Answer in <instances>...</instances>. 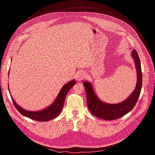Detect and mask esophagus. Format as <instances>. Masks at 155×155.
<instances>
[{
    "label": "esophagus",
    "instance_id": "1",
    "mask_svg": "<svg viewBox=\"0 0 155 155\" xmlns=\"http://www.w3.org/2000/svg\"><path fill=\"white\" fill-rule=\"evenodd\" d=\"M85 77V74L84 72H80L77 74V80L78 81H81V80H83L84 78Z\"/></svg>",
    "mask_w": 155,
    "mask_h": 155
}]
</instances>
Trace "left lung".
I'll list each match as a JSON object with an SVG mask.
<instances>
[{"mask_svg": "<svg viewBox=\"0 0 155 155\" xmlns=\"http://www.w3.org/2000/svg\"><path fill=\"white\" fill-rule=\"evenodd\" d=\"M136 69L137 83L134 90L124 101L118 104H108L101 101L96 96L91 83L84 81L83 85L86 93L87 107L96 117L105 120H113L122 117L129 113L137 103L142 85V73L140 61L135 50L131 51Z\"/></svg>", "mask_w": 155, "mask_h": 155, "instance_id": "8db88e82", "label": "left lung"}]
</instances>
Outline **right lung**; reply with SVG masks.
Here are the masks:
<instances>
[{"instance_id": "add662e5", "label": "right lung", "mask_w": 155, "mask_h": 155, "mask_svg": "<svg viewBox=\"0 0 155 155\" xmlns=\"http://www.w3.org/2000/svg\"><path fill=\"white\" fill-rule=\"evenodd\" d=\"M8 75H9V72H8ZM75 84V80L74 79L68 82V83H66L65 84H64L61 88V90H60L58 95L57 96V97H56L53 102L48 107L43 108L41 110H38V111H29V110H27L23 108L18 104H17L16 102L14 101L13 98L11 95L10 92V94L11 95V97L14 104V105L15 106L16 108L18 110L20 114H21L25 117H26L29 118H31L32 120H34L36 121H48L49 120H51L56 118L59 115L63 108L66 95H67L69 91ZM8 90L10 91L9 85H8Z\"/></svg>"}]
</instances>
